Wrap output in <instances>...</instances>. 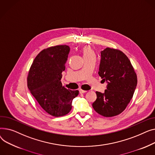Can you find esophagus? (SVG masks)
<instances>
[{
  "label": "esophagus",
  "instance_id": "obj_1",
  "mask_svg": "<svg viewBox=\"0 0 155 155\" xmlns=\"http://www.w3.org/2000/svg\"><path fill=\"white\" fill-rule=\"evenodd\" d=\"M79 91V93H80L81 94H82V93H86V92H87V91L83 90V89H80Z\"/></svg>",
  "mask_w": 155,
  "mask_h": 155
}]
</instances>
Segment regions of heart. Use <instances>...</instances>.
<instances>
[{
	"instance_id": "b5f03b06",
	"label": "heart",
	"mask_w": 155,
	"mask_h": 155,
	"mask_svg": "<svg viewBox=\"0 0 155 155\" xmlns=\"http://www.w3.org/2000/svg\"><path fill=\"white\" fill-rule=\"evenodd\" d=\"M83 54H84V57L85 56H90L91 55V54H94V52L92 50V49L89 46H86V47H84L83 48Z\"/></svg>"
}]
</instances>
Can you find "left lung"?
<instances>
[{
    "label": "left lung",
    "instance_id": "left-lung-1",
    "mask_svg": "<svg viewBox=\"0 0 155 155\" xmlns=\"http://www.w3.org/2000/svg\"><path fill=\"white\" fill-rule=\"evenodd\" d=\"M98 74L107 83L104 93L96 91L94 110L104 117L121 113L133 97L137 85V75L131 63L121 51L107 48L101 51Z\"/></svg>",
    "mask_w": 155,
    "mask_h": 155
}]
</instances>
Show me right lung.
<instances>
[{"label": "right lung", "instance_id": "1", "mask_svg": "<svg viewBox=\"0 0 155 155\" xmlns=\"http://www.w3.org/2000/svg\"><path fill=\"white\" fill-rule=\"evenodd\" d=\"M70 48L66 45L42 50L34 59L27 76V87L43 110L54 117L65 116L72 108L79 91L63 86L62 72Z\"/></svg>", "mask_w": 155, "mask_h": 155}]
</instances>
